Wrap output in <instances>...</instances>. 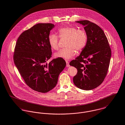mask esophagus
Wrapping results in <instances>:
<instances>
[{
	"mask_svg": "<svg viewBox=\"0 0 125 125\" xmlns=\"http://www.w3.org/2000/svg\"><path fill=\"white\" fill-rule=\"evenodd\" d=\"M66 66L67 67H69L70 66V65H69V62L67 61H66Z\"/></svg>",
	"mask_w": 125,
	"mask_h": 125,
	"instance_id": "esophagus-1",
	"label": "esophagus"
}]
</instances>
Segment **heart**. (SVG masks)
Instances as JSON below:
<instances>
[{
  "mask_svg": "<svg viewBox=\"0 0 125 125\" xmlns=\"http://www.w3.org/2000/svg\"><path fill=\"white\" fill-rule=\"evenodd\" d=\"M59 36L61 38H67V48L60 50L55 54L56 57L66 60L70 59L77 52H81L85 48L88 42V35L84 29H78L74 26L69 25L61 27L58 30ZM59 37L54 34L48 36V42L51 48L54 50L59 49Z\"/></svg>",
  "mask_w": 125,
  "mask_h": 125,
  "instance_id": "obj_1",
  "label": "heart"
}]
</instances>
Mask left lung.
<instances>
[{
    "mask_svg": "<svg viewBox=\"0 0 125 125\" xmlns=\"http://www.w3.org/2000/svg\"><path fill=\"white\" fill-rule=\"evenodd\" d=\"M84 26L88 35L86 46L75 60L70 62L77 70L73 82L77 88L86 90L94 89L104 81L108 70L111 50L104 31L88 20L76 21Z\"/></svg>",
    "mask_w": 125,
    "mask_h": 125,
    "instance_id": "obj_1",
    "label": "left lung"
}]
</instances>
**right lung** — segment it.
<instances>
[{"instance_id": "1", "label": "right lung", "mask_w": 125, "mask_h": 125, "mask_svg": "<svg viewBox=\"0 0 125 125\" xmlns=\"http://www.w3.org/2000/svg\"><path fill=\"white\" fill-rule=\"evenodd\" d=\"M54 27L50 23L36 24L20 35L14 49V62L25 83L41 93L53 89L66 66L62 58L46 63L52 55L48 36Z\"/></svg>"}]
</instances>
